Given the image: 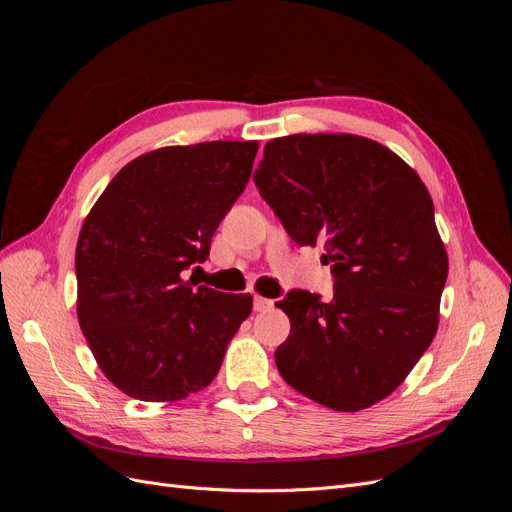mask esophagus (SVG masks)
<instances>
[{"mask_svg": "<svg viewBox=\"0 0 512 512\" xmlns=\"http://www.w3.org/2000/svg\"><path fill=\"white\" fill-rule=\"evenodd\" d=\"M273 307V301H269V299H265V297H254V312H267V309H271Z\"/></svg>", "mask_w": 512, "mask_h": 512, "instance_id": "esophagus-1", "label": "esophagus"}]
</instances>
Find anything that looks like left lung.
<instances>
[{
	"mask_svg": "<svg viewBox=\"0 0 512 512\" xmlns=\"http://www.w3.org/2000/svg\"><path fill=\"white\" fill-rule=\"evenodd\" d=\"M254 183L297 245H322L333 297L290 290L282 378L356 412L404 382L438 331L448 258L431 196L391 149L352 134H292L265 147Z\"/></svg>",
	"mask_w": 512,
	"mask_h": 512,
	"instance_id": "1",
	"label": "left lung"
}]
</instances>
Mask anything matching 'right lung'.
Masks as SVG:
<instances>
[{"label": "right lung", "mask_w": 512, "mask_h": 512, "mask_svg": "<svg viewBox=\"0 0 512 512\" xmlns=\"http://www.w3.org/2000/svg\"><path fill=\"white\" fill-rule=\"evenodd\" d=\"M256 141L164 147L123 166L76 245L79 324L104 376L141 401H179L218 376L250 294L185 280L243 194Z\"/></svg>", "instance_id": "1"}]
</instances>
